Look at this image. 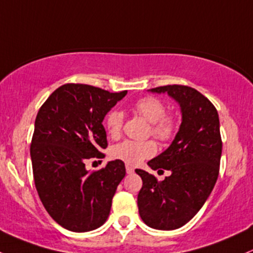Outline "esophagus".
<instances>
[{"label": "esophagus", "instance_id": "obj_1", "mask_svg": "<svg viewBox=\"0 0 253 253\" xmlns=\"http://www.w3.org/2000/svg\"><path fill=\"white\" fill-rule=\"evenodd\" d=\"M126 171H127V174H132V173H134V169H133L131 166L127 165L126 166Z\"/></svg>", "mask_w": 253, "mask_h": 253}]
</instances>
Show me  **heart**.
<instances>
[{
    "label": "heart",
    "mask_w": 253,
    "mask_h": 253,
    "mask_svg": "<svg viewBox=\"0 0 253 253\" xmlns=\"http://www.w3.org/2000/svg\"><path fill=\"white\" fill-rule=\"evenodd\" d=\"M135 110L151 124V133L160 140H168L175 133V120L171 116L166 115L167 108L161 99L155 97H144L135 103ZM124 126V113L119 109H114L107 115L105 127L113 138L121 134ZM157 151V146L154 141H134L125 140L116 144L112 148L110 155L115 160H120L129 166H138L146 158L152 157Z\"/></svg>",
    "instance_id": "obj_1"
}]
</instances>
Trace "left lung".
<instances>
[{
  "instance_id": "8db88e82",
  "label": "left lung",
  "mask_w": 253,
  "mask_h": 253,
  "mask_svg": "<svg viewBox=\"0 0 253 253\" xmlns=\"http://www.w3.org/2000/svg\"><path fill=\"white\" fill-rule=\"evenodd\" d=\"M150 91L175 99L182 119L170 146L148 162L154 170L166 169L170 175L157 181L152 174L135 169L143 180L138 209L149 227L173 230L192 220L216 184L222 154L220 120L211 102L190 86L167 85Z\"/></svg>"
}]
</instances>
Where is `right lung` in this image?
Returning a JSON list of instances; mask_svg holds the SVG:
<instances>
[{"label":"right lung","mask_w":253,"mask_h":253,"mask_svg":"<svg viewBox=\"0 0 253 253\" xmlns=\"http://www.w3.org/2000/svg\"><path fill=\"white\" fill-rule=\"evenodd\" d=\"M85 84L60 86L42 105L35 121L31 149L33 179L42 203L63 228L93 230L107 221L125 163L110 161L101 170L85 168L103 158L108 146L102 125L107 113L126 96Z\"/></svg>","instance_id":"add662e5"}]
</instances>
